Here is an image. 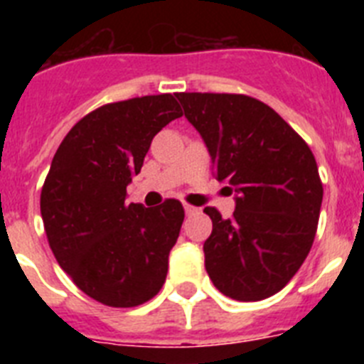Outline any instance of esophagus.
I'll use <instances>...</instances> for the list:
<instances>
[{
    "instance_id": "esophagus-1",
    "label": "esophagus",
    "mask_w": 364,
    "mask_h": 364,
    "mask_svg": "<svg viewBox=\"0 0 364 364\" xmlns=\"http://www.w3.org/2000/svg\"><path fill=\"white\" fill-rule=\"evenodd\" d=\"M184 210L188 215H193V213H197L198 208H195V205H191V204H184Z\"/></svg>"
}]
</instances>
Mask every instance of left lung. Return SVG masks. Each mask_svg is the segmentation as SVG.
I'll return each instance as SVG.
<instances>
[{
    "label": "left lung",
    "mask_w": 364,
    "mask_h": 364,
    "mask_svg": "<svg viewBox=\"0 0 364 364\" xmlns=\"http://www.w3.org/2000/svg\"><path fill=\"white\" fill-rule=\"evenodd\" d=\"M204 138L215 175L237 191L230 218L205 208L213 231L205 272L235 301H262L291 281L311 250L323 202L308 144L260 100L228 92H176Z\"/></svg>",
    "instance_id": "8db88e82"
}]
</instances>
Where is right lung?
Masks as SVG:
<instances>
[{
  "mask_svg": "<svg viewBox=\"0 0 364 364\" xmlns=\"http://www.w3.org/2000/svg\"><path fill=\"white\" fill-rule=\"evenodd\" d=\"M182 109L173 95H151L95 109L67 133L41 188V218L58 264L105 306L144 304L166 282L167 259L184 208L127 204L154 134Z\"/></svg>",
  "mask_w": 364,
  "mask_h": 364,
  "instance_id": "1",
  "label": "right lung"
}]
</instances>
